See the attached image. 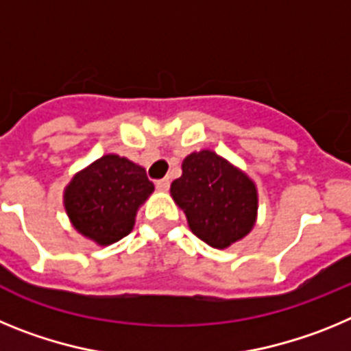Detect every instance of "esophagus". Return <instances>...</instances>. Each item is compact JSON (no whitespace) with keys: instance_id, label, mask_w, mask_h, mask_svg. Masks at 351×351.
<instances>
[{"instance_id":"esophagus-1","label":"esophagus","mask_w":351,"mask_h":351,"mask_svg":"<svg viewBox=\"0 0 351 351\" xmlns=\"http://www.w3.org/2000/svg\"><path fill=\"white\" fill-rule=\"evenodd\" d=\"M156 188L160 191H167L170 188V179L165 178V179H160V181H156Z\"/></svg>"}]
</instances>
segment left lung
<instances>
[{"label":"left lung","mask_w":351,"mask_h":351,"mask_svg":"<svg viewBox=\"0 0 351 351\" xmlns=\"http://www.w3.org/2000/svg\"><path fill=\"white\" fill-rule=\"evenodd\" d=\"M170 195L186 214L190 230L216 250L246 237L256 223L258 190L244 170L210 149L188 154Z\"/></svg>","instance_id":"obj_1"}]
</instances>
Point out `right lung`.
<instances>
[{"instance_id": "1", "label": "right lung", "mask_w": 351, "mask_h": 351, "mask_svg": "<svg viewBox=\"0 0 351 351\" xmlns=\"http://www.w3.org/2000/svg\"><path fill=\"white\" fill-rule=\"evenodd\" d=\"M153 191L144 167L105 154L71 178L63 191V206L82 237L108 246L133 230L137 210Z\"/></svg>"}]
</instances>
